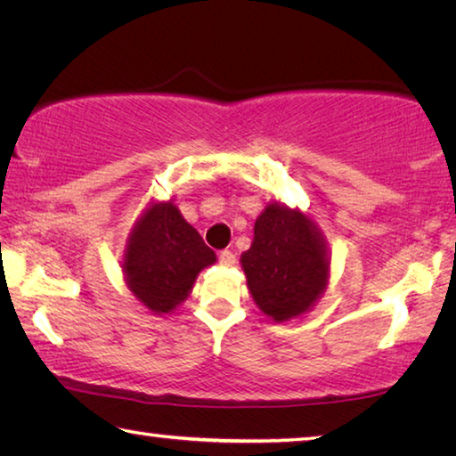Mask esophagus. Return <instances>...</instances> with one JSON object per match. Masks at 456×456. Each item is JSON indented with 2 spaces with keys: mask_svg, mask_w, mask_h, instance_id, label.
Instances as JSON below:
<instances>
[{
  "mask_svg": "<svg viewBox=\"0 0 456 456\" xmlns=\"http://www.w3.org/2000/svg\"><path fill=\"white\" fill-rule=\"evenodd\" d=\"M235 253L233 251H229V249H223V251H219V264L221 265H225V267H231V265H235Z\"/></svg>",
  "mask_w": 456,
  "mask_h": 456,
  "instance_id": "1",
  "label": "esophagus"
}]
</instances>
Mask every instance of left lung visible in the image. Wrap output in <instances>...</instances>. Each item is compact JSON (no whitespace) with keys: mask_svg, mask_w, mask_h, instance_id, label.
<instances>
[{"mask_svg":"<svg viewBox=\"0 0 456 456\" xmlns=\"http://www.w3.org/2000/svg\"><path fill=\"white\" fill-rule=\"evenodd\" d=\"M251 296L277 322L304 314L326 288L328 259L318 231L304 213L269 205L241 256Z\"/></svg>","mask_w":456,"mask_h":456,"instance_id":"obj_1","label":"left lung"}]
</instances>
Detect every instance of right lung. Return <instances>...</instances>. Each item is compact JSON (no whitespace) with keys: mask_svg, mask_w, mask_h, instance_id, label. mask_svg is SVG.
Here are the masks:
<instances>
[{"mask_svg":"<svg viewBox=\"0 0 456 456\" xmlns=\"http://www.w3.org/2000/svg\"><path fill=\"white\" fill-rule=\"evenodd\" d=\"M213 261V249L179 209L173 203H157L130 235L126 281L149 310L168 314L189 296L200 269Z\"/></svg>","mask_w":456,"mask_h":456,"instance_id":"obj_1","label":"right lung"}]
</instances>
